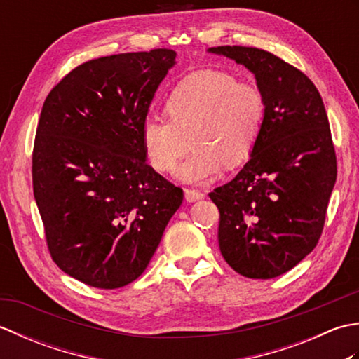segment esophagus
<instances>
[{
    "label": "esophagus",
    "instance_id": "1",
    "mask_svg": "<svg viewBox=\"0 0 359 359\" xmlns=\"http://www.w3.org/2000/svg\"><path fill=\"white\" fill-rule=\"evenodd\" d=\"M205 194L199 189H194V188H185V199L188 202H196V201H201L203 199Z\"/></svg>",
    "mask_w": 359,
    "mask_h": 359
}]
</instances>
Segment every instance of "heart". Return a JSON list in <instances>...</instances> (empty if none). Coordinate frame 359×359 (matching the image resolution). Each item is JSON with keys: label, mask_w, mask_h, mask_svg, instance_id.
<instances>
[{"label": "heart", "mask_w": 359, "mask_h": 359, "mask_svg": "<svg viewBox=\"0 0 359 359\" xmlns=\"http://www.w3.org/2000/svg\"><path fill=\"white\" fill-rule=\"evenodd\" d=\"M163 118H147L140 142L148 165L157 172L179 168V179L203 184L228 168L239 166L261 139L266 102L262 89L233 74L201 69L180 80L163 103Z\"/></svg>", "instance_id": "heart-1"}]
</instances>
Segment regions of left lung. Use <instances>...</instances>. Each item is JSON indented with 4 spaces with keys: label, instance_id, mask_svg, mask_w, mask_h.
Returning a JSON list of instances; mask_svg holds the SVG:
<instances>
[{
    "label": "left lung",
    "instance_id": "1",
    "mask_svg": "<svg viewBox=\"0 0 359 359\" xmlns=\"http://www.w3.org/2000/svg\"><path fill=\"white\" fill-rule=\"evenodd\" d=\"M210 52L255 74L265 123L245 166L210 193L219 208V248L234 271L271 279L299 264L321 238L337 182L329 118L306 74L271 52L217 46Z\"/></svg>",
    "mask_w": 359,
    "mask_h": 359
}]
</instances>
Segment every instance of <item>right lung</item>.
Segmentation results:
<instances>
[{"label": "right lung", "mask_w": 359, "mask_h": 359, "mask_svg": "<svg viewBox=\"0 0 359 359\" xmlns=\"http://www.w3.org/2000/svg\"><path fill=\"white\" fill-rule=\"evenodd\" d=\"M175 52L100 57L46 97L32 185L52 261L95 288H120L147 270L184 201L147 163L140 131Z\"/></svg>", "instance_id": "obj_1"}]
</instances>
